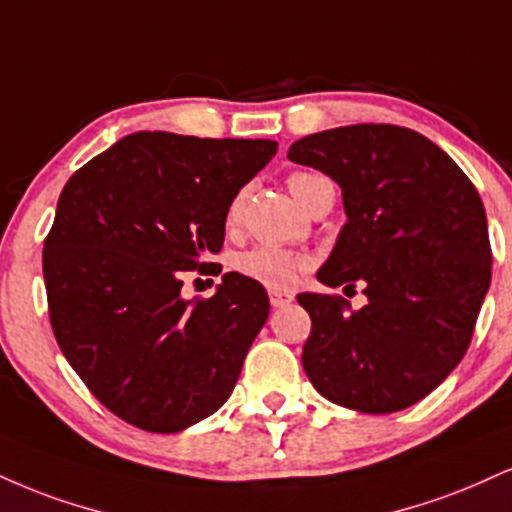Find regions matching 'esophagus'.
I'll list each match as a JSON object with an SVG mask.
<instances>
[{"label": "esophagus", "mask_w": 512, "mask_h": 512, "mask_svg": "<svg viewBox=\"0 0 512 512\" xmlns=\"http://www.w3.org/2000/svg\"><path fill=\"white\" fill-rule=\"evenodd\" d=\"M269 303H272L274 307H286L293 303V295L283 293V291H269Z\"/></svg>", "instance_id": "obj_1"}]
</instances>
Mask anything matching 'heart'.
<instances>
[{
  "mask_svg": "<svg viewBox=\"0 0 512 512\" xmlns=\"http://www.w3.org/2000/svg\"><path fill=\"white\" fill-rule=\"evenodd\" d=\"M326 183L324 176L307 174V171H298V174L288 176V188L295 195L300 205H307L315 190ZM240 207H243V197H233L229 209H226V226H233L240 217ZM303 267V260L293 252L272 248V245H257L238 257L236 269L248 279L262 283L269 288H286L291 286L298 269Z\"/></svg>",
  "mask_w": 512,
  "mask_h": 512,
  "instance_id": "b5f03b06",
  "label": "heart"
}]
</instances>
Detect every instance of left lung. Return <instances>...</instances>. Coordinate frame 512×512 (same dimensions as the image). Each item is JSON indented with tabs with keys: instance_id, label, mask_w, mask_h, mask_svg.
I'll return each mask as SVG.
<instances>
[{
	"instance_id": "1",
	"label": "left lung",
	"mask_w": 512,
	"mask_h": 512,
	"mask_svg": "<svg viewBox=\"0 0 512 512\" xmlns=\"http://www.w3.org/2000/svg\"><path fill=\"white\" fill-rule=\"evenodd\" d=\"M295 164L341 188L346 224L317 279L365 286L367 305L300 293L312 331L303 367L343 408L386 415L429 396L463 360L491 283L477 188L410 128L357 123L295 140Z\"/></svg>"
}]
</instances>
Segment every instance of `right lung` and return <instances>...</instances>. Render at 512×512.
<instances>
[{
  "label": "right lung",
  "mask_w": 512,
  "mask_h": 512,
  "mask_svg": "<svg viewBox=\"0 0 512 512\" xmlns=\"http://www.w3.org/2000/svg\"><path fill=\"white\" fill-rule=\"evenodd\" d=\"M274 155V140L140 131L61 190L42 252L49 322L92 396L133 427L174 434L229 400L267 291L229 272L188 300L181 272L221 250L231 200Z\"/></svg>",
  "instance_id": "add662e5"
}]
</instances>
